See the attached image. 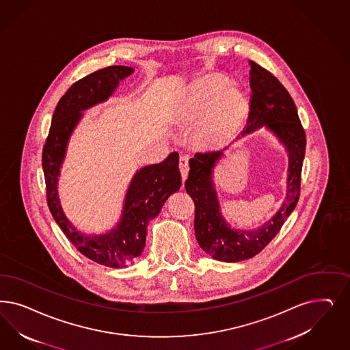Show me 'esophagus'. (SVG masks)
<instances>
[{"label": "esophagus", "mask_w": 350, "mask_h": 350, "mask_svg": "<svg viewBox=\"0 0 350 350\" xmlns=\"http://www.w3.org/2000/svg\"><path fill=\"white\" fill-rule=\"evenodd\" d=\"M179 169H180L181 178L184 181L188 178V172H189V163H188L187 156H180L179 158Z\"/></svg>", "instance_id": "1"}]
</instances>
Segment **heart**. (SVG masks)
<instances>
[{"label":"heart","instance_id":"b5f03b06","mask_svg":"<svg viewBox=\"0 0 350 350\" xmlns=\"http://www.w3.org/2000/svg\"><path fill=\"white\" fill-rule=\"evenodd\" d=\"M229 82L217 79L204 85L194 100V111L198 116L211 114L208 133L213 135L224 134L234 122L243 108V96L234 89H226Z\"/></svg>","mask_w":350,"mask_h":350}]
</instances>
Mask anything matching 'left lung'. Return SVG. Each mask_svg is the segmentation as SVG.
<instances>
[{
    "label": "left lung",
    "instance_id": "1",
    "mask_svg": "<svg viewBox=\"0 0 350 350\" xmlns=\"http://www.w3.org/2000/svg\"><path fill=\"white\" fill-rule=\"evenodd\" d=\"M250 112L241 135L265 126L280 139L288 153L287 191L282 206L258 229H233L220 213L213 183V170L224 156L223 150L196 153L189 161L185 189L196 206L194 232L198 245L214 259L236 262L254 258L277 236L300 197L305 156V131L288 91L269 70L250 60Z\"/></svg>",
    "mask_w": 350,
    "mask_h": 350
}]
</instances>
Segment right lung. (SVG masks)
<instances>
[{"label": "right lung", "instance_id": "add662e5", "mask_svg": "<svg viewBox=\"0 0 350 350\" xmlns=\"http://www.w3.org/2000/svg\"><path fill=\"white\" fill-rule=\"evenodd\" d=\"M134 69L124 66L103 68L75 82L57 103L42 150L46 196L50 213L72 245L86 258L109 268L135 262L146 247L149 220L154 219L171 194L181 187L179 154L136 171L129 185L121 220L109 233L86 236L67 219L57 196V178L66 157L68 142L82 117V111L105 102L121 79Z\"/></svg>", "mask_w": 350, "mask_h": 350}]
</instances>
